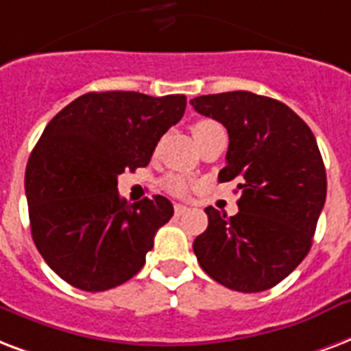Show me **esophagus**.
Here are the masks:
<instances>
[{"instance_id":"34e87169","label":"esophagus","mask_w":351,"mask_h":351,"mask_svg":"<svg viewBox=\"0 0 351 351\" xmlns=\"http://www.w3.org/2000/svg\"><path fill=\"white\" fill-rule=\"evenodd\" d=\"M186 210H189V208L184 205H181V203H176V205H173V213H176V216H181V214H184Z\"/></svg>"}]
</instances>
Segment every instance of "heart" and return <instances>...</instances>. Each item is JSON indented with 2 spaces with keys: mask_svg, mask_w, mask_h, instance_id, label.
<instances>
[{
  "mask_svg": "<svg viewBox=\"0 0 351 351\" xmlns=\"http://www.w3.org/2000/svg\"><path fill=\"white\" fill-rule=\"evenodd\" d=\"M219 124H216L214 121H208V119H201V121H195L192 124V133H194V138L197 141L199 137H203L205 133H208L214 128H218ZM165 190L170 192L172 195H184L186 190H189V181L181 176H168L162 183Z\"/></svg>",
  "mask_w": 351,
  "mask_h": 351,
  "instance_id": "heart-1",
  "label": "heart"
}]
</instances>
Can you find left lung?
Wrapping results in <instances>:
<instances>
[{
	"instance_id": "obj_1",
	"label": "left lung",
	"mask_w": 351,
	"mask_h": 351,
	"mask_svg": "<svg viewBox=\"0 0 351 351\" xmlns=\"http://www.w3.org/2000/svg\"><path fill=\"white\" fill-rule=\"evenodd\" d=\"M190 104L227 128V167L218 179H238L241 190L234 216L205 208L197 262L234 291L271 289L306 258L324 206L326 168L313 132L280 100L249 91L203 95Z\"/></svg>"
}]
</instances>
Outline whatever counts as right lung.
Instances as JSON below:
<instances>
[{
  "label": "right lung",
  "mask_w": 351,
  "mask_h": 351,
  "mask_svg": "<svg viewBox=\"0 0 351 351\" xmlns=\"http://www.w3.org/2000/svg\"><path fill=\"white\" fill-rule=\"evenodd\" d=\"M184 108V95L86 93L45 126L25 170L29 219L34 245L67 284L106 291L143 269L173 206L162 195L128 205L117 178L150 162Z\"/></svg>",
  "instance_id": "right-lung-1"
}]
</instances>
